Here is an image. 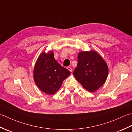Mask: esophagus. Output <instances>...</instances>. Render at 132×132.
<instances>
[{
	"mask_svg": "<svg viewBox=\"0 0 132 132\" xmlns=\"http://www.w3.org/2000/svg\"><path fill=\"white\" fill-rule=\"evenodd\" d=\"M67 69H68L70 71L72 72V69L71 68V67H69H69H68V68H67Z\"/></svg>",
	"mask_w": 132,
	"mask_h": 132,
	"instance_id": "obj_1",
	"label": "esophagus"
}]
</instances>
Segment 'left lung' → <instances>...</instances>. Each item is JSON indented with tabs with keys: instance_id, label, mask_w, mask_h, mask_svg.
Returning <instances> with one entry per match:
<instances>
[{
	"instance_id": "1",
	"label": "left lung",
	"mask_w": 132,
	"mask_h": 132,
	"mask_svg": "<svg viewBox=\"0 0 132 132\" xmlns=\"http://www.w3.org/2000/svg\"><path fill=\"white\" fill-rule=\"evenodd\" d=\"M107 64L95 51L80 52L78 55V65L73 74L87 90L94 92L105 83L108 76Z\"/></svg>"
}]
</instances>
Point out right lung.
<instances>
[{
	"instance_id": "right-lung-1",
	"label": "right lung",
	"mask_w": 132,
	"mask_h": 132,
	"mask_svg": "<svg viewBox=\"0 0 132 132\" xmlns=\"http://www.w3.org/2000/svg\"><path fill=\"white\" fill-rule=\"evenodd\" d=\"M70 71L61 66L54 58L52 52L43 53L36 62L33 77L35 83L42 91L53 95L60 88Z\"/></svg>"
}]
</instances>
